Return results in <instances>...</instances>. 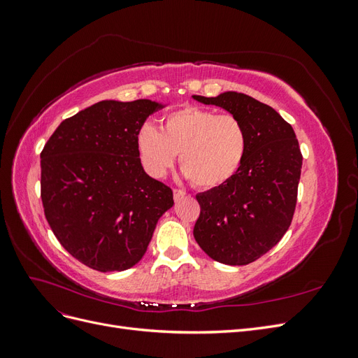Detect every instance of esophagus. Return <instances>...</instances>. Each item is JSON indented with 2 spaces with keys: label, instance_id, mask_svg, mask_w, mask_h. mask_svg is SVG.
Wrapping results in <instances>:
<instances>
[{
  "label": "esophagus",
  "instance_id": "esophagus-1",
  "mask_svg": "<svg viewBox=\"0 0 358 358\" xmlns=\"http://www.w3.org/2000/svg\"><path fill=\"white\" fill-rule=\"evenodd\" d=\"M183 197H187V192L182 191V189H175L173 191V199H175V201H180Z\"/></svg>",
  "mask_w": 358,
  "mask_h": 358
}]
</instances>
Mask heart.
<instances>
[{"label": "heart", "instance_id": "1", "mask_svg": "<svg viewBox=\"0 0 358 358\" xmlns=\"http://www.w3.org/2000/svg\"><path fill=\"white\" fill-rule=\"evenodd\" d=\"M136 145L149 176H164L179 154L183 175L196 187L210 189L224 185L241 170L248 152V131L233 115L185 106L162 117L159 129L145 124Z\"/></svg>", "mask_w": 358, "mask_h": 358}]
</instances>
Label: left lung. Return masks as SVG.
I'll use <instances>...</instances> for the list:
<instances>
[{
  "mask_svg": "<svg viewBox=\"0 0 358 358\" xmlns=\"http://www.w3.org/2000/svg\"><path fill=\"white\" fill-rule=\"evenodd\" d=\"M192 99L222 107L248 131L241 170L224 185L197 194L194 225V239L212 259L245 266L282 239L294 215L303 159L296 133L275 109L242 92Z\"/></svg>",
  "mask_w": 358,
  "mask_h": 358,
  "instance_id": "8db88e82",
  "label": "left lung"
}]
</instances>
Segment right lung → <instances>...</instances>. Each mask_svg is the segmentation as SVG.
I'll return each instance as SVG.
<instances>
[{
  "instance_id": "obj_1",
  "label": "right lung",
  "mask_w": 358,
  "mask_h": 358,
  "mask_svg": "<svg viewBox=\"0 0 358 358\" xmlns=\"http://www.w3.org/2000/svg\"><path fill=\"white\" fill-rule=\"evenodd\" d=\"M164 104L103 100L66 119L41 150V201L59 243L99 272L145 255L173 191L146 175L136 137Z\"/></svg>"
}]
</instances>
